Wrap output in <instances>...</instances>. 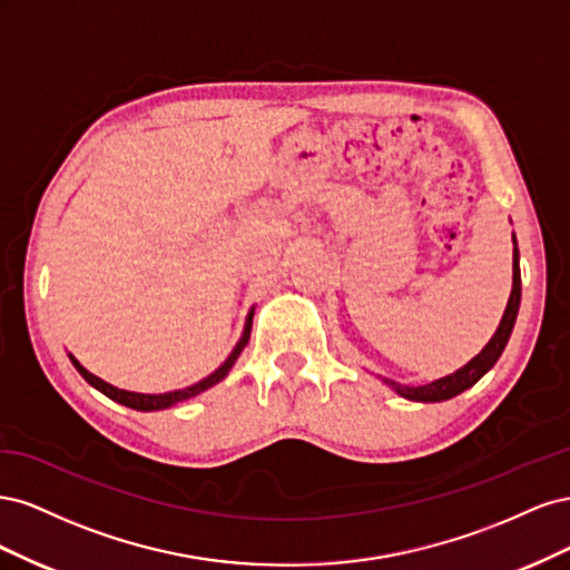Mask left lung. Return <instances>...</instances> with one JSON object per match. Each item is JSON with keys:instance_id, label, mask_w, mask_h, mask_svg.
<instances>
[{"instance_id": "left-lung-1", "label": "left lung", "mask_w": 570, "mask_h": 570, "mask_svg": "<svg viewBox=\"0 0 570 570\" xmlns=\"http://www.w3.org/2000/svg\"><path fill=\"white\" fill-rule=\"evenodd\" d=\"M519 306H521V264H519V243H515V235H513V285H511V295H509V302H507V308H504V316H502V321H499V327H497L494 335L490 337L485 347H482V352L478 356H473L469 364L461 366L459 371L444 375V377H438V381L428 383V385L411 387V385H400L394 381H387V377H383V383L390 385L396 394L404 396V400H411V402L452 400V396L461 394L463 390L473 387L480 381V377L497 364V358L502 356L507 342L511 337L515 316H519Z\"/></svg>"}]
</instances>
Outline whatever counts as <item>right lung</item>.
Returning <instances> with one entry per match:
<instances>
[{"label":"right lung","mask_w":570,"mask_h":570,"mask_svg":"<svg viewBox=\"0 0 570 570\" xmlns=\"http://www.w3.org/2000/svg\"><path fill=\"white\" fill-rule=\"evenodd\" d=\"M252 318H254V306L249 308V314H247V318H245L243 337L237 340V344H235V350L230 352V356H228L226 361H223V364H220L212 375H206L204 381H199V383H195V385H189V387L174 390V392H164V394H142V392H130V390L114 387V385H109L107 381H101V377H97L95 373H90L85 366H80V361H78L73 354H68V358L73 361V366L78 368V373L85 377V381H88V383H90L95 390H99L101 394H107L109 400H114V402H118V404H124V406H128V409H135V411H159V409L174 406V404H178V402H185V400H189V396H197V394H202L204 390H209V387H214L216 383H220L223 377H226V375L230 373V368L235 366L237 356L243 354L245 344L249 342Z\"/></svg>","instance_id":"1"}]
</instances>
